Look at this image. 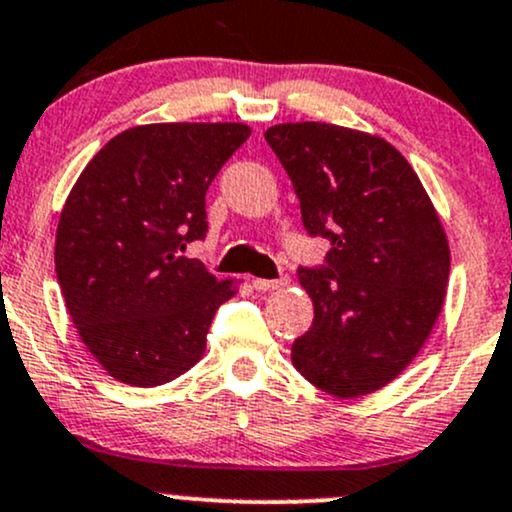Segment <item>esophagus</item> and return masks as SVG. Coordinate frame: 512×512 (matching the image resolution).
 <instances>
[{"label": "esophagus", "instance_id": "34e87169", "mask_svg": "<svg viewBox=\"0 0 512 512\" xmlns=\"http://www.w3.org/2000/svg\"><path fill=\"white\" fill-rule=\"evenodd\" d=\"M289 279L279 277V279H252V289L255 291H274V289H282L286 286Z\"/></svg>", "mask_w": 512, "mask_h": 512}]
</instances>
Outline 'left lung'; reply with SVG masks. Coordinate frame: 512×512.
<instances>
[{"label":"left lung","instance_id":"1","mask_svg":"<svg viewBox=\"0 0 512 512\" xmlns=\"http://www.w3.org/2000/svg\"><path fill=\"white\" fill-rule=\"evenodd\" d=\"M265 140L289 174L311 238L330 240L299 267L313 323L291 345L318 389L357 398L396 379L442 311L449 247L408 160L386 140L333 123H282Z\"/></svg>","mask_w":512,"mask_h":512}]
</instances>
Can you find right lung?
Here are the masks:
<instances>
[{
    "label": "right lung",
    "mask_w": 512,
    "mask_h": 512,
    "mask_svg": "<svg viewBox=\"0 0 512 512\" xmlns=\"http://www.w3.org/2000/svg\"><path fill=\"white\" fill-rule=\"evenodd\" d=\"M250 138L245 123H150L92 157L60 213L55 272L72 323L114 379L160 386L199 362L235 296L199 260L206 192Z\"/></svg>",
    "instance_id": "right-lung-1"
}]
</instances>
